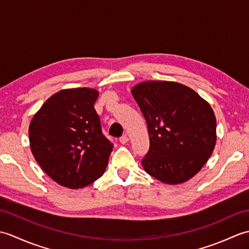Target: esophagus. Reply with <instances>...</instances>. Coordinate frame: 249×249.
Here are the masks:
<instances>
[{
    "label": "esophagus",
    "mask_w": 249,
    "mask_h": 249,
    "mask_svg": "<svg viewBox=\"0 0 249 249\" xmlns=\"http://www.w3.org/2000/svg\"><path fill=\"white\" fill-rule=\"evenodd\" d=\"M128 137L127 136H123V137H121V138H120V143H122V144H126V143H127V142H128Z\"/></svg>",
    "instance_id": "esophagus-1"
}]
</instances>
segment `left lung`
I'll list each match as a JSON object with an SVG mask.
<instances>
[{
  "instance_id": "1",
  "label": "left lung",
  "mask_w": 249,
  "mask_h": 249,
  "mask_svg": "<svg viewBox=\"0 0 249 249\" xmlns=\"http://www.w3.org/2000/svg\"><path fill=\"white\" fill-rule=\"evenodd\" d=\"M131 94L149 130L150 150L141 161L145 172L169 185L195 177L216 144V118L210 104L174 81L141 82Z\"/></svg>"
}]
</instances>
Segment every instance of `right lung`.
I'll list each match as a JSON object with an SVG mask.
<instances>
[{
    "label": "right lung",
    "mask_w": 249,
    "mask_h": 249,
    "mask_svg": "<svg viewBox=\"0 0 249 249\" xmlns=\"http://www.w3.org/2000/svg\"><path fill=\"white\" fill-rule=\"evenodd\" d=\"M98 91L65 89L46 100L32 119V154L41 169L61 186L86 187L103 176L112 143L102 133L94 109Z\"/></svg>",
    "instance_id": "right-lung-1"
}]
</instances>
